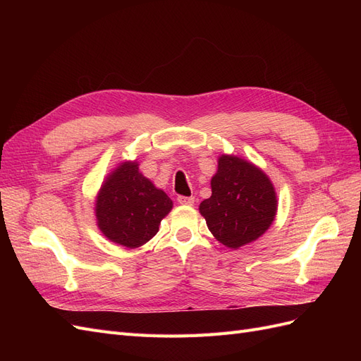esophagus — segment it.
<instances>
[{
	"mask_svg": "<svg viewBox=\"0 0 361 361\" xmlns=\"http://www.w3.org/2000/svg\"><path fill=\"white\" fill-rule=\"evenodd\" d=\"M178 202H179V204H183V206H192L195 200H194V197H185V195H179Z\"/></svg>",
	"mask_w": 361,
	"mask_h": 361,
	"instance_id": "obj_1",
	"label": "esophagus"
}]
</instances>
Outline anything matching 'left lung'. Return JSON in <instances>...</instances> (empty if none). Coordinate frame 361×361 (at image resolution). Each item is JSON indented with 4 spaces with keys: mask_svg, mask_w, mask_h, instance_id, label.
<instances>
[{
    "mask_svg": "<svg viewBox=\"0 0 361 361\" xmlns=\"http://www.w3.org/2000/svg\"><path fill=\"white\" fill-rule=\"evenodd\" d=\"M212 195L199 211L216 241L238 250L256 241L277 215V192L268 174L236 155L218 157L211 179Z\"/></svg>",
    "mask_w": 361,
    "mask_h": 361,
    "instance_id": "left-lung-1",
    "label": "left lung"
}]
</instances>
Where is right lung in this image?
Returning a JSON list of instances; mask_svg holds the SVG:
<instances>
[{"instance_id":"right-lung-1","label":"right lung","mask_w":361,"mask_h":361,"mask_svg":"<svg viewBox=\"0 0 361 361\" xmlns=\"http://www.w3.org/2000/svg\"><path fill=\"white\" fill-rule=\"evenodd\" d=\"M138 161H123L106 174L94 200L96 224L117 245L138 248L154 238L173 202L138 169Z\"/></svg>"}]
</instances>
